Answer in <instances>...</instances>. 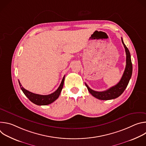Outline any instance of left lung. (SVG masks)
Segmentation results:
<instances>
[{
    "label": "left lung",
    "mask_w": 146,
    "mask_h": 146,
    "mask_svg": "<svg viewBox=\"0 0 146 146\" xmlns=\"http://www.w3.org/2000/svg\"><path fill=\"white\" fill-rule=\"evenodd\" d=\"M122 43L125 50L126 52V66L123 75L118 84L104 91H95L91 89L88 85L85 83L86 87L90 93L95 98L100 100H110L119 96L126 89L132 74V64L131 58V54L128 48L123 43L122 38H121Z\"/></svg>",
    "instance_id": "8db88e82"
}]
</instances>
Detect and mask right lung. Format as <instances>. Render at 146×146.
<instances>
[{
  "label": "right lung",
  "instance_id": "right-lung-1",
  "mask_svg": "<svg viewBox=\"0 0 146 146\" xmlns=\"http://www.w3.org/2000/svg\"><path fill=\"white\" fill-rule=\"evenodd\" d=\"M65 76L62 78V80L61 81L60 84L58 88L53 93L47 95H38L36 94L32 93L27 90H25L24 88L23 87L22 85L21 84L19 81L18 80L19 84L21 87V89L23 91L24 94L25 95V96L35 105L41 106V105H48L49 104L52 103L54 102L56 99H57L61 92V91L62 90L64 86V83L65 80Z\"/></svg>",
  "mask_w": 146,
  "mask_h": 146
}]
</instances>
